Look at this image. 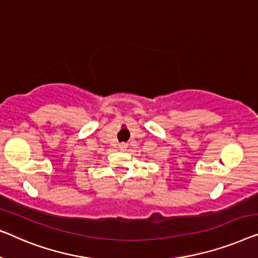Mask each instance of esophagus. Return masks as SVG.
Listing matches in <instances>:
<instances>
[{"label": "esophagus", "instance_id": "esophagus-1", "mask_svg": "<svg viewBox=\"0 0 258 258\" xmlns=\"http://www.w3.org/2000/svg\"><path fill=\"white\" fill-rule=\"evenodd\" d=\"M126 148H127V144H125V142H121V144H119V149H120V151H125Z\"/></svg>", "mask_w": 258, "mask_h": 258}]
</instances>
